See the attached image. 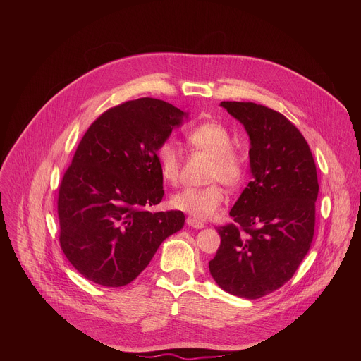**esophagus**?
<instances>
[{"label":"esophagus","instance_id":"1","mask_svg":"<svg viewBox=\"0 0 361 361\" xmlns=\"http://www.w3.org/2000/svg\"><path fill=\"white\" fill-rule=\"evenodd\" d=\"M187 226L191 227V228H195V230L204 228V223H201V221H198V220H195V219H191V217L187 219Z\"/></svg>","mask_w":361,"mask_h":361}]
</instances>
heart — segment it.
<instances>
[{"instance_id":"obj_1","label":"heart","mask_w":361,"mask_h":361,"mask_svg":"<svg viewBox=\"0 0 361 361\" xmlns=\"http://www.w3.org/2000/svg\"><path fill=\"white\" fill-rule=\"evenodd\" d=\"M187 144L212 159L209 183H223L235 188L244 178V164L233 148L230 131L217 121H205L185 134ZM159 171L164 183L177 184L181 170V152L173 141H164L156 151ZM227 195L221 185L212 184L204 188H184L176 192L170 205L173 209L191 216L195 220H209L223 207Z\"/></svg>"}]
</instances>
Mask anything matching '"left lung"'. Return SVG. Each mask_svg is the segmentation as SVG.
<instances>
[{
	"label": "left lung",
	"mask_w": 361,
	"mask_h": 361,
	"mask_svg": "<svg viewBox=\"0 0 361 361\" xmlns=\"http://www.w3.org/2000/svg\"><path fill=\"white\" fill-rule=\"evenodd\" d=\"M250 138L251 181L233 205L235 224L219 227L209 263L227 293L260 298L286 284L310 250L319 181L307 141L283 114L254 102L220 104Z\"/></svg>",
	"instance_id": "1"
}]
</instances>
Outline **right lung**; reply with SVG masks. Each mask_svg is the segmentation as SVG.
<instances>
[{"label":"right lung","instance_id":"1","mask_svg":"<svg viewBox=\"0 0 361 361\" xmlns=\"http://www.w3.org/2000/svg\"><path fill=\"white\" fill-rule=\"evenodd\" d=\"M188 114L163 99L138 98L101 114L87 130L59 192L60 244L87 280L131 283L171 234L183 212H148L163 200L157 148Z\"/></svg>","mask_w":361,"mask_h":361}]
</instances>
